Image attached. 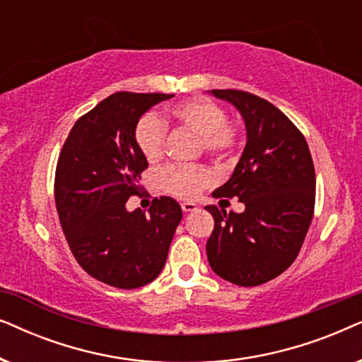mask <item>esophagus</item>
Wrapping results in <instances>:
<instances>
[{"mask_svg":"<svg viewBox=\"0 0 362 362\" xmlns=\"http://www.w3.org/2000/svg\"><path fill=\"white\" fill-rule=\"evenodd\" d=\"M181 209H182V212H192L197 209V206L194 204V202H182Z\"/></svg>","mask_w":362,"mask_h":362,"instance_id":"34e87169","label":"esophagus"}]
</instances>
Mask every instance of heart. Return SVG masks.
Masks as SVG:
<instances>
[{
	"instance_id": "1",
	"label": "heart",
	"mask_w": 362,
	"mask_h": 362,
	"mask_svg": "<svg viewBox=\"0 0 362 362\" xmlns=\"http://www.w3.org/2000/svg\"><path fill=\"white\" fill-rule=\"evenodd\" d=\"M168 118L177 127L199 136L201 150L216 161L234 155L242 141L239 123L227 120L226 108L207 97H192L168 108ZM135 140L141 155L158 163L165 155L166 125L155 115H143L136 123ZM158 181L170 194L191 199L209 185L211 175L202 166L168 165L158 173Z\"/></svg>"
}]
</instances>
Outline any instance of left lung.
I'll use <instances>...</instances> for the list:
<instances>
[{
	"mask_svg": "<svg viewBox=\"0 0 362 362\" xmlns=\"http://www.w3.org/2000/svg\"><path fill=\"white\" fill-rule=\"evenodd\" d=\"M245 120L247 145L230 180L212 196L239 197L237 214L206 206L214 217L207 260L221 279L240 286L274 280L293 264L315 212L316 176L303 133L275 105L244 90H211Z\"/></svg>",
	"mask_w": 362,
	"mask_h": 362,
	"instance_id": "obj_1",
	"label": "left lung"
}]
</instances>
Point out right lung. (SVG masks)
Wrapping results in <instances>:
<instances>
[{
  "label": "right lung",
  "instance_id": "obj_1",
  "mask_svg": "<svg viewBox=\"0 0 362 362\" xmlns=\"http://www.w3.org/2000/svg\"><path fill=\"white\" fill-rule=\"evenodd\" d=\"M168 93L117 92L72 127L57 160L54 197L61 227L77 264L115 288L150 284L166 264L182 211L168 196L148 212L127 211L148 168L135 140L140 117Z\"/></svg>",
  "mask_w": 362,
  "mask_h": 362
}]
</instances>
